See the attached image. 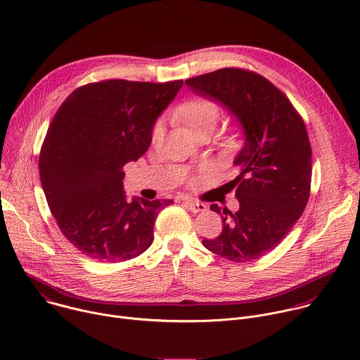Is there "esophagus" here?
I'll list each match as a JSON object with an SVG mask.
<instances>
[{
  "label": "esophagus",
  "instance_id": "esophagus-1",
  "mask_svg": "<svg viewBox=\"0 0 360 360\" xmlns=\"http://www.w3.org/2000/svg\"><path fill=\"white\" fill-rule=\"evenodd\" d=\"M184 207L188 208L191 212L198 214V212H203L207 211V205L202 202H193V200H184Z\"/></svg>",
  "mask_w": 360,
  "mask_h": 360
}]
</instances>
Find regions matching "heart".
I'll use <instances>...</instances> for the list:
<instances>
[{"mask_svg":"<svg viewBox=\"0 0 360 360\" xmlns=\"http://www.w3.org/2000/svg\"><path fill=\"white\" fill-rule=\"evenodd\" d=\"M175 117L193 134L212 132L221 118V108L215 101L208 98H192L181 104ZM162 135V122H155L152 128V141H158Z\"/></svg>","mask_w":360,"mask_h":360,"instance_id":"b5f03b06","label":"heart"}]
</instances>
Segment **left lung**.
<instances>
[{
    "label": "left lung",
    "instance_id": "8db88e82",
    "mask_svg": "<svg viewBox=\"0 0 360 360\" xmlns=\"http://www.w3.org/2000/svg\"><path fill=\"white\" fill-rule=\"evenodd\" d=\"M238 121L243 145L235 157L239 175L231 189L239 210L224 212L222 233L203 239L208 250L233 262L259 259L275 249L304 211L311 192L312 148L303 120L288 96L262 75L222 68L185 81Z\"/></svg>",
    "mask_w": 360,
    "mask_h": 360
}]
</instances>
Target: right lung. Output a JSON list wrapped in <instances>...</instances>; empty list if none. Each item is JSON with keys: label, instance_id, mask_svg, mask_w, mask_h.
Instances as JSON below:
<instances>
[{"label": "right lung", "instance_id": "obj_1", "mask_svg": "<svg viewBox=\"0 0 360 360\" xmlns=\"http://www.w3.org/2000/svg\"><path fill=\"white\" fill-rule=\"evenodd\" d=\"M184 81L108 79L77 88L63 102L39 152V178L64 236L98 262L129 261L153 240L171 199L127 200L124 165L152 141L157 118Z\"/></svg>", "mask_w": 360, "mask_h": 360}]
</instances>
